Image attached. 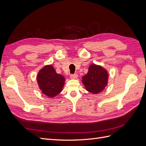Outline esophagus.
I'll return each mask as SVG.
<instances>
[{"instance_id":"34e87169","label":"esophagus","mask_w":146,"mask_h":146,"mask_svg":"<svg viewBox=\"0 0 146 146\" xmlns=\"http://www.w3.org/2000/svg\"><path fill=\"white\" fill-rule=\"evenodd\" d=\"M77 77H78V75L77 74H74L70 76V78H72V79H76Z\"/></svg>"}]
</instances>
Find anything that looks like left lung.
<instances>
[{
	"label": "left lung",
	"instance_id": "8db88e82",
	"mask_svg": "<svg viewBox=\"0 0 146 146\" xmlns=\"http://www.w3.org/2000/svg\"><path fill=\"white\" fill-rule=\"evenodd\" d=\"M108 74L102 66L91 64L88 72L82 77V82L86 90L92 94H98L102 91L108 83Z\"/></svg>",
	"mask_w": 146,
	"mask_h": 146
}]
</instances>
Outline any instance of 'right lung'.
<instances>
[{
  "label": "right lung",
  "instance_id": "add662e5",
  "mask_svg": "<svg viewBox=\"0 0 146 146\" xmlns=\"http://www.w3.org/2000/svg\"><path fill=\"white\" fill-rule=\"evenodd\" d=\"M65 78L57 74L52 65H47L39 70L37 82L42 93L49 98H54L63 90Z\"/></svg>",
  "mask_w": 146,
  "mask_h": 146
}]
</instances>
